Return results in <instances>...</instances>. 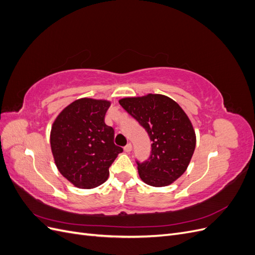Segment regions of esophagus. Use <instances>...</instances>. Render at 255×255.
Returning <instances> with one entry per match:
<instances>
[{
	"label": "esophagus",
	"mask_w": 255,
	"mask_h": 255,
	"mask_svg": "<svg viewBox=\"0 0 255 255\" xmlns=\"http://www.w3.org/2000/svg\"><path fill=\"white\" fill-rule=\"evenodd\" d=\"M125 151H126L127 153H129L130 151H132V144L128 143V144L125 146Z\"/></svg>",
	"instance_id": "1"
}]
</instances>
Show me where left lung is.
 Returning a JSON list of instances; mask_svg holds the SVG:
<instances>
[{
	"label": "left lung",
	"instance_id": "8db88e82",
	"mask_svg": "<svg viewBox=\"0 0 255 255\" xmlns=\"http://www.w3.org/2000/svg\"><path fill=\"white\" fill-rule=\"evenodd\" d=\"M119 103L139 122L152 141L149 159L137 161L140 179L154 187L172 184L186 171L196 148V133L188 116L163 95L123 98Z\"/></svg>",
	"mask_w": 255,
	"mask_h": 255
}]
</instances>
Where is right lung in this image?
<instances>
[{
  "label": "right lung",
  "mask_w": 255,
  "mask_h": 255,
  "mask_svg": "<svg viewBox=\"0 0 255 255\" xmlns=\"http://www.w3.org/2000/svg\"><path fill=\"white\" fill-rule=\"evenodd\" d=\"M111 102L82 98L59 113L50 143L58 171L75 187L91 189L103 184L109 169L123 151L114 143V128L104 118Z\"/></svg>",
  "instance_id": "obj_1"
}]
</instances>
